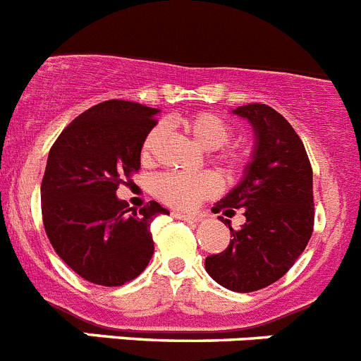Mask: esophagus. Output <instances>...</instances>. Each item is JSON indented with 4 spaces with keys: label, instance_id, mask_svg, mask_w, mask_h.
Wrapping results in <instances>:
<instances>
[{
    "label": "esophagus",
    "instance_id": "34e87169",
    "mask_svg": "<svg viewBox=\"0 0 361 361\" xmlns=\"http://www.w3.org/2000/svg\"><path fill=\"white\" fill-rule=\"evenodd\" d=\"M173 217L181 221H187V223H200L201 217L197 214H183V212H173Z\"/></svg>",
    "mask_w": 361,
    "mask_h": 361
}]
</instances>
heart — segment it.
I'll return each mask as SVG.
<instances>
[{"label": "heart", "mask_w": 361, "mask_h": 361, "mask_svg": "<svg viewBox=\"0 0 361 361\" xmlns=\"http://www.w3.org/2000/svg\"><path fill=\"white\" fill-rule=\"evenodd\" d=\"M171 122L180 126L185 133L192 136L201 147L210 149V151L217 148L214 160L223 167L226 174L235 176L245 171L248 164V154L239 147H225L232 140V126L221 115L212 111H196L173 116ZM161 138H164L161 128H154L147 133L142 144V158L145 161H151L158 157ZM217 190H219V178L212 173H169L157 178L152 185V194L157 196L158 201L180 210L196 209L201 201L216 196Z\"/></svg>", "instance_id": "b5f03b06"}]
</instances>
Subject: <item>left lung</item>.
I'll list each match as a JSON object with an SVG mask.
<instances>
[{"instance_id": "obj_1", "label": "left lung", "mask_w": 361, "mask_h": 361, "mask_svg": "<svg viewBox=\"0 0 361 361\" xmlns=\"http://www.w3.org/2000/svg\"><path fill=\"white\" fill-rule=\"evenodd\" d=\"M233 113L252 122L257 142L245 180L212 210L233 216L241 209L246 223L233 230L223 219L232 241L225 252L207 257L204 268L226 290L250 293L288 274L310 243L313 169L300 136L274 108L248 104Z\"/></svg>"}]
</instances>
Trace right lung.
<instances>
[{"label": "right lung", "instance_id": "right-lung-1", "mask_svg": "<svg viewBox=\"0 0 361 361\" xmlns=\"http://www.w3.org/2000/svg\"><path fill=\"white\" fill-rule=\"evenodd\" d=\"M157 113L129 100L100 102L71 120L48 154L41 181L44 232L57 255L93 284L133 281L154 253L151 221L169 212L149 201L129 214L116 190L140 169Z\"/></svg>", "mask_w": 361, "mask_h": 361}]
</instances>
